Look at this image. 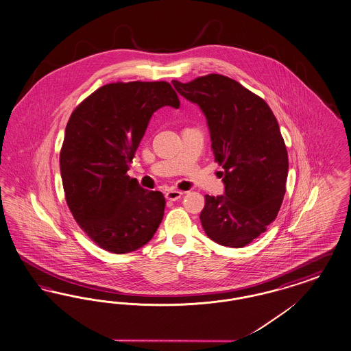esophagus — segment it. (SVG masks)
Here are the masks:
<instances>
[{
  "label": "esophagus",
  "instance_id": "34e87169",
  "mask_svg": "<svg viewBox=\"0 0 351 351\" xmlns=\"http://www.w3.org/2000/svg\"><path fill=\"white\" fill-rule=\"evenodd\" d=\"M182 192H179V191H169L167 193H166V198L169 199V201H178V199H180L182 198Z\"/></svg>",
  "mask_w": 351,
  "mask_h": 351
}]
</instances>
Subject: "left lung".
Wrapping results in <instances>:
<instances>
[{
  "label": "left lung",
  "mask_w": 351,
  "mask_h": 351,
  "mask_svg": "<svg viewBox=\"0 0 351 351\" xmlns=\"http://www.w3.org/2000/svg\"><path fill=\"white\" fill-rule=\"evenodd\" d=\"M175 90L205 114L225 195L205 196L199 219L215 243L241 248L267 231L286 192L289 156L280 125L264 99L221 74Z\"/></svg>",
  "instance_id": "1"
}]
</instances>
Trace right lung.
<instances>
[{
  "mask_svg": "<svg viewBox=\"0 0 351 351\" xmlns=\"http://www.w3.org/2000/svg\"><path fill=\"white\" fill-rule=\"evenodd\" d=\"M180 101L167 82L101 86L73 111L60 153L66 204L77 223L108 252L143 247L160 225L166 199L126 172L155 111Z\"/></svg>",
  "mask_w": 351,
  "mask_h": 351,
  "instance_id": "add662e5",
  "label": "right lung"
}]
</instances>
